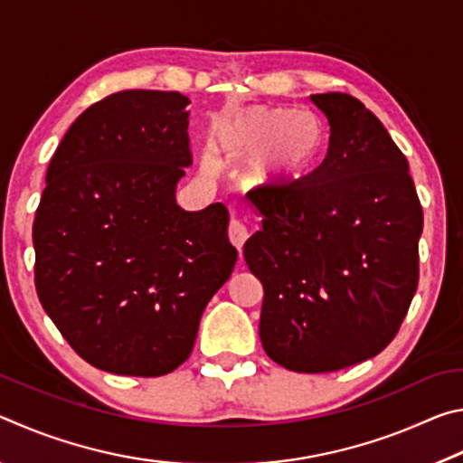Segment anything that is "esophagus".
Instances as JSON below:
<instances>
[{"mask_svg": "<svg viewBox=\"0 0 463 463\" xmlns=\"http://www.w3.org/2000/svg\"><path fill=\"white\" fill-rule=\"evenodd\" d=\"M229 239H231L232 245L237 247V250L241 253L242 245H245V241L249 239V231H247V226L242 224V222H239V221H232V222H231V226H229Z\"/></svg>", "mask_w": 463, "mask_h": 463, "instance_id": "esophagus-1", "label": "esophagus"}]
</instances>
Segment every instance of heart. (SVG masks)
<instances>
[{"label":"heart","mask_w":463,"mask_h":463,"mask_svg":"<svg viewBox=\"0 0 463 463\" xmlns=\"http://www.w3.org/2000/svg\"><path fill=\"white\" fill-rule=\"evenodd\" d=\"M214 146L224 161L242 165L241 179L249 190H288L317 174L326 151V132L308 112L247 106L216 120ZM202 169L216 171L213 153H202Z\"/></svg>","instance_id":"heart-1"}]
</instances>
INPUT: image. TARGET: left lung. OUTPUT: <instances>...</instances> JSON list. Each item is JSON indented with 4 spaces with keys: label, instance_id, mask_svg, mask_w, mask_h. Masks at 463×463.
Wrapping results in <instances>:
<instances>
[{
    "label": "left lung",
    "instance_id": "1",
    "mask_svg": "<svg viewBox=\"0 0 463 463\" xmlns=\"http://www.w3.org/2000/svg\"><path fill=\"white\" fill-rule=\"evenodd\" d=\"M331 127L300 190L260 208L242 255L263 284L260 336L286 370L336 372L394 339L419 284L422 208L409 161L347 93L310 96Z\"/></svg>",
    "mask_w": 463,
    "mask_h": 463
}]
</instances>
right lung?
Here are the masks:
<instances>
[{
    "label": "right lung",
    "instance_id": "right-lung-1",
    "mask_svg": "<svg viewBox=\"0 0 463 463\" xmlns=\"http://www.w3.org/2000/svg\"><path fill=\"white\" fill-rule=\"evenodd\" d=\"M187 104L179 91L112 93L71 124L46 169L38 300L98 370L155 378L182 365L237 261L222 203L175 202L192 165Z\"/></svg>",
    "mask_w": 463,
    "mask_h": 463
}]
</instances>
